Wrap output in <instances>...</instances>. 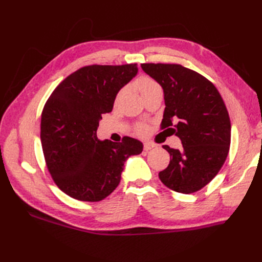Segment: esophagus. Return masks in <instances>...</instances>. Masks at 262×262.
Masks as SVG:
<instances>
[{
  "label": "esophagus",
  "mask_w": 262,
  "mask_h": 262,
  "mask_svg": "<svg viewBox=\"0 0 262 262\" xmlns=\"http://www.w3.org/2000/svg\"><path fill=\"white\" fill-rule=\"evenodd\" d=\"M154 147H157V145L153 143H144V149H145V151H149V149H152Z\"/></svg>",
  "instance_id": "esophagus-1"
}]
</instances>
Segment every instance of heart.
Segmentation results:
<instances>
[{"mask_svg": "<svg viewBox=\"0 0 262 262\" xmlns=\"http://www.w3.org/2000/svg\"><path fill=\"white\" fill-rule=\"evenodd\" d=\"M135 85L143 98H145L152 93H162V89H161L159 83L147 75H142L138 77L135 82ZM135 133L138 135H145L147 133V126L143 124L135 126Z\"/></svg>", "mask_w": 262, "mask_h": 262, "instance_id": "b5f03b06", "label": "heart"}]
</instances>
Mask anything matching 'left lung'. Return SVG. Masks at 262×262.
<instances>
[{
    "instance_id": "left-lung-1",
    "label": "left lung",
    "mask_w": 262,
    "mask_h": 262,
    "mask_svg": "<svg viewBox=\"0 0 262 262\" xmlns=\"http://www.w3.org/2000/svg\"><path fill=\"white\" fill-rule=\"evenodd\" d=\"M162 86L165 109L161 128L181 140L180 149L163 145L168 168L159 173L171 190L192 193L214 179L231 144V121L219 90L209 80L179 64H142Z\"/></svg>"
}]
</instances>
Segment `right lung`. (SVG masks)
Returning <instances> with one entry per match:
<instances>
[{
	"mask_svg": "<svg viewBox=\"0 0 262 262\" xmlns=\"http://www.w3.org/2000/svg\"><path fill=\"white\" fill-rule=\"evenodd\" d=\"M137 64L89 65L62 81L42 109L40 140L47 169L57 187L81 202H100L121 179L125 161L141 154L132 137L121 143L99 141L103 114L117 93L137 74Z\"/></svg>",
	"mask_w": 262,
	"mask_h": 262,
	"instance_id": "right-lung-1",
	"label": "right lung"
}]
</instances>
